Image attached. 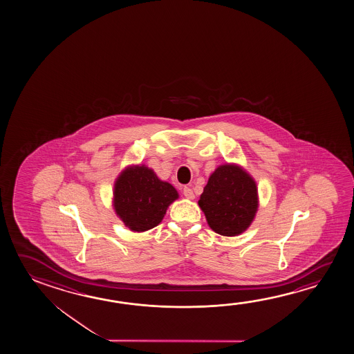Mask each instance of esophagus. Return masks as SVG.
<instances>
[{
	"label": "esophagus",
	"instance_id": "esophagus-1",
	"mask_svg": "<svg viewBox=\"0 0 354 354\" xmlns=\"http://www.w3.org/2000/svg\"><path fill=\"white\" fill-rule=\"evenodd\" d=\"M183 194H185V197L188 198V199H193V198H194L193 189L192 188H189V187H185V188H183Z\"/></svg>",
	"mask_w": 354,
	"mask_h": 354
}]
</instances>
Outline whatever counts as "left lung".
Here are the masks:
<instances>
[{
    "label": "left lung",
    "mask_w": 354,
    "mask_h": 354,
    "mask_svg": "<svg viewBox=\"0 0 354 354\" xmlns=\"http://www.w3.org/2000/svg\"><path fill=\"white\" fill-rule=\"evenodd\" d=\"M210 228L224 236L245 232L258 210L255 180L235 165H223L210 176L198 201Z\"/></svg>",
    "instance_id": "left-lung-1"
}]
</instances>
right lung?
<instances>
[{
	"label": "right lung",
	"instance_id": "obj_1",
	"mask_svg": "<svg viewBox=\"0 0 354 354\" xmlns=\"http://www.w3.org/2000/svg\"><path fill=\"white\" fill-rule=\"evenodd\" d=\"M177 198L174 186L145 166L126 168L115 183V212L132 232L155 228Z\"/></svg>",
	"mask_w": 354,
	"mask_h": 354
}]
</instances>
